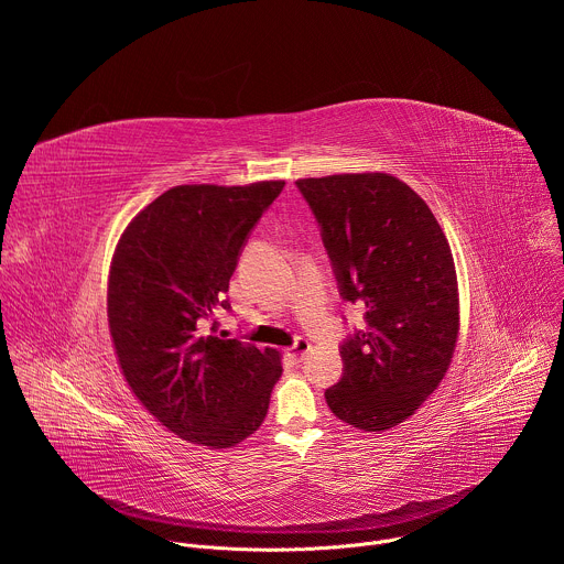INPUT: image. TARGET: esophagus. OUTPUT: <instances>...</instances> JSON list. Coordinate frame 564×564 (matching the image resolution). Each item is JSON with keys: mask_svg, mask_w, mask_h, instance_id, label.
<instances>
[{"mask_svg": "<svg viewBox=\"0 0 564 564\" xmlns=\"http://www.w3.org/2000/svg\"><path fill=\"white\" fill-rule=\"evenodd\" d=\"M310 350V341L303 339V337H296V341L288 348V355L294 359V361H301Z\"/></svg>", "mask_w": 564, "mask_h": 564, "instance_id": "34e87169", "label": "esophagus"}]
</instances>
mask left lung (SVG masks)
<instances>
[{"instance_id":"1","label":"left lung","mask_w":564,"mask_h":564,"mask_svg":"<svg viewBox=\"0 0 564 564\" xmlns=\"http://www.w3.org/2000/svg\"><path fill=\"white\" fill-rule=\"evenodd\" d=\"M330 257L344 301L364 328L339 346L344 372L330 411L359 431L409 420L444 379L459 330L448 240L429 205L388 174L296 181Z\"/></svg>"}]
</instances>
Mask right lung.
I'll return each instance as SVG.
<instances>
[{"label":"right lung","mask_w":564,"mask_h":564,"mask_svg":"<svg viewBox=\"0 0 564 564\" xmlns=\"http://www.w3.org/2000/svg\"><path fill=\"white\" fill-rule=\"evenodd\" d=\"M283 187H174L116 248L107 312L120 368L142 406L192 444L234 446L268 415L279 352L207 335V324L214 310H231L225 292L238 257Z\"/></svg>","instance_id":"add662e5"}]
</instances>
